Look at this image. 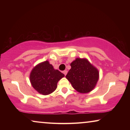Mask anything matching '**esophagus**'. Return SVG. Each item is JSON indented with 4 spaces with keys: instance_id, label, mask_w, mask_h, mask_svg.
Instances as JSON below:
<instances>
[{
    "instance_id": "1",
    "label": "esophagus",
    "mask_w": 130,
    "mask_h": 130,
    "mask_svg": "<svg viewBox=\"0 0 130 130\" xmlns=\"http://www.w3.org/2000/svg\"><path fill=\"white\" fill-rule=\"evenodd\" d=\"M63 73H64V75L66 76L67 74V70H64L63 72Z\"/></svg>"
}]
</instances>
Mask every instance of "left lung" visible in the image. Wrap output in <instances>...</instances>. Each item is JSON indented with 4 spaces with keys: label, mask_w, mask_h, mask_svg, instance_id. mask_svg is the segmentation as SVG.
<instances>
[{
    "label": "left lung",
    "mask_w": 130,
    "mask_h": 130,
    "mask_svg": "<svg viewBox=\"0 0 130 130\" xmlns=\"http://www.w3.org/2000/svg\"><path fill=\"white\" fill-rule=\"evenodd\" d=\"M70 66L66 77L74 89L82 93L93 90L99 79L98 70L85 58H77Z\"/></svg>",
    "instance_id": "1"
}]
</instances>
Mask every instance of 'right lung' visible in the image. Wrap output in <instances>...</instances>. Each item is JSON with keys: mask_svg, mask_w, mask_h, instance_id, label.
I'll list each match as a JSON object with an SVG mask.
<instances>
[{"mask_svg": "<svg viewBox=\"0 0 130 130\" xmlns=\"http://www.w3.org/2000/svg\"><path fill=\"white\" fill-rule=\"evenodd\" d=\"M64 76L55 70L48 61L37 65L30 74V82L37 92L44 95L50 94L57 88V82Z\"/></svg>", "mask_w": 130, "mask_h": 130, "instance_id": "1", "label": "right lung"}]
</instances>
